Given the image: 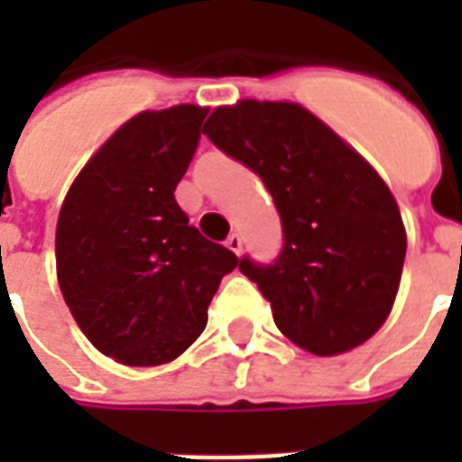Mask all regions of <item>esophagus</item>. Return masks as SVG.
<instances>
[{"mask_svg": "<svg viewBox=\"0 0 462 462\" xmlns=\"http://www.w3.org/2000/svg\"><path fill=\"white\" fill-rule=\"evenodd\" d=\"M225 245H227V250L235 252V254H240V252H242V237H240V235H237V232H232Z\"/></svg>", "mask_w": 462, "mask_h": 462, "instance_id": "1", "label": "esophagus"}]
</instances>
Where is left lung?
Wrapping results in <instances>:
<instances>
[{
  "mask_svg": "<svg viewBox=\"0 0 462 462\" xmlns=\"http://www.w3.org/2000/svg\"><path fill=\"white\" fill-rule=\"evenodd\" d=\"M205 135L257 172L277 205L284 247L240 272L272 304L274 324L317 356L371 339L391 314L406 260V230L378 172L300 104L215 108Z\"/></svg>",
  "mask_w": 462,
  "mask_h": 462,
  "instance_id": "8db88e82",
  "label": "left lung"
}]
</instances>
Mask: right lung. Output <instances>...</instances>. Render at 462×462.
I'll use <instances>...</instances> for the list:
<instances>
[{"mask_svg":"<svg viewBox=\"0 0 462 462\" xmlns=\"http://www.w3.org/2000/svg\"><path fill=\"white\" fill-rule=\"evenodd\" d=\"M208 108L143 111L98 148L56 222V277L79 329L125 366L178 358L237 267L175 202Z\"/></svg>","mask_w":462,"mask_h":462,"instance_id":"1","label":"right lung"}]
</instances>
